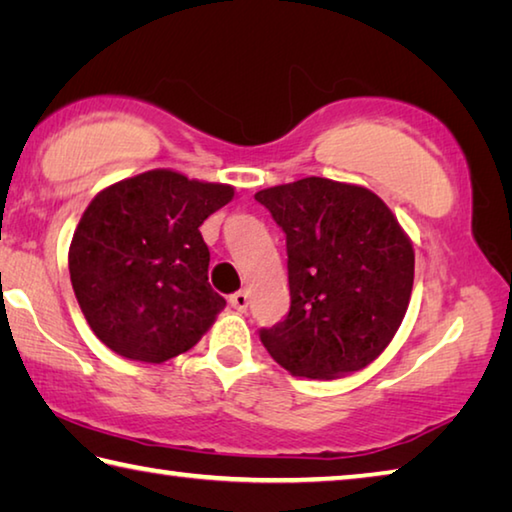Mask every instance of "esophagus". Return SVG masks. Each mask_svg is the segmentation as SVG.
Wrapping results in <instances>:
<instances>
[{
	"mask_svg": "<svg viewBox=\"0 0 512 512\" xmlns=\"http://www.w3.org/2000/svg\"><path fill=\"white\" fill-rule=\"evenodd\" d=\"M230 305H232V309H237V311H246L248 309V293L246 291L232 293Z\"/></svg>",
	"mask_w": 512,
	"mask_h": 512,
	"instance_id": "obj_1",
	"label": "esophagus"
}]
</instances>
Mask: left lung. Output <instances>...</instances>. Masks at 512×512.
I'll list each match as a JSON object with an SVG mask.
<instances>
[{
    "label": "left lung",
    "instance_id": "left-lung-1",
    "mask_svg": "<svg viewBox=\"0 0 512 512\" xmlns=\"http://www.w3.org/2000/svg\"><path fill=\"white\" fill-rule=\"evenodd\" d=\"M287 235L291 309L259 332L291 375L339 379L393 341L409 309L415 253L395 214L361 185L302 178L255 194Z\"/></svg>",
    "mask_w": 512,
    "mask_h": 512
}]
</instances>
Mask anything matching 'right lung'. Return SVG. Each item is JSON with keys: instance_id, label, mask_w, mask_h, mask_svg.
<instances>
[{"instance_id": "obj_1", "label": "right lung", "mask_w": 512, "mask_h": 512, "mask_svg": "<svg viewBox=\"0 0 512 512\" xmlns=\"http://www.w3.org/2000/svg\"><path fill=\"white\" fill-rule=\"evenodd\" d=\"M232 196V185L153 169L92 198L69 246V277L101 343L162 363L201 341L225 300L207 282L198 228Z\"/></svg>"}]
</instances>
